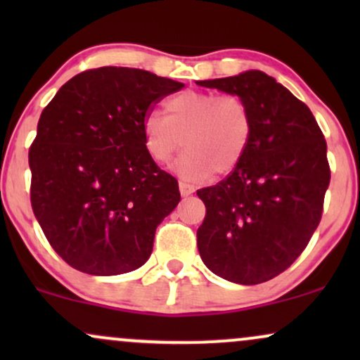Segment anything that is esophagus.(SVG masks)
<instances>
[{
	"label": "esophagus",
	"instance_id": "34e87169",
	"mask_svg": "<svg viewBox=\"0 0 360 360\" xmlns=\"http://www.w3.org/2000/svg\"><path fill=\"white\" fill-rule=\"evenodd\" d=\"M179 191L183 196H189V194L194 193V186L184 183V181H179Z\"/></svg>",
	"mask_w": 360,
	"mask_h": 360
}]
</instances>
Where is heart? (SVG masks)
<instances>
[{"label":"heart","mask_w":360,"mask_h":360,"mask_svg":"<svg viewBox=\"0 0 360 360\" xmlns=\"http://www.w3.org/2000/svg\"><path fill=\"white\" fill-rule=\"evenodd\" d=\"M143 135L148 154L160 164L186 146L176 169L189 183H200L238 166L252 139V115L235 94L184 91L166 101V115H147Z\"/></svg>","instance_id":"1"}]
</instances>
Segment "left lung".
Here are the masks:
<instances>
[{"label":"left lung","instance_id":"left-lung-1","mask_svg":"<svg viewBox=\"0 0 360 360\" xmlns=\"http://www.w3.org/2000/svg\"><path fill=\"white\" fill-rule=\"evenodd\" d=\"M198 84L237 94L252 115L238 166L196 193L206 206L198 250L223 279L266 283L300 257L321 220L330 184L323 134L308 106L262 71Z\"/></svg>","mask_w":360,"mask_h":360}]
</instances>
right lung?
Masks as SVG:
<instances>
[{
  "mask_svg": "<svg viewBox=\"0 0 360 360\" xmlns=\"http://www.w3.org/2000/svg\"><path fill=\"white\" fill-rule=\"evenodd\" d=\"M183 82L131 68L89 69L45 106L28 150L30 201L52 249L74 269L117 276L150 257L181 200L148 154L143 120Z\"/></svg>",
  "mask_w": 360,
  "mask_h": 360,
  "instance_id": "1",
  "label": "right lung"
}]
</instances>
